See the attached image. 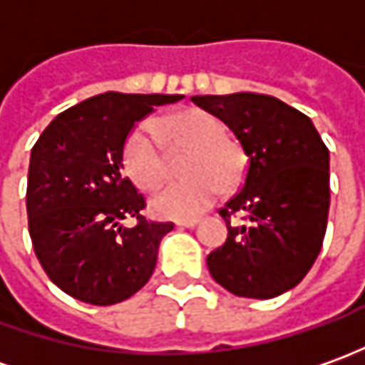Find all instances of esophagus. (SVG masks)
Segmentation results:
<instances>
[{"instance_id": "esophagus-1", "label": "esophagus", "mask_w": 365, "mask_h": 365, "mask_svg": "<svg viewBox=\"0 0 365 365\" xmlns=\"http://www.w3.org/2000/svg\"><path fill=\"white\" fill-rule=\"evenodd\" d=\"M197 219H185V221H177V227H185V229H190V227H195L197 225Z\"/></svg>"}]
</instances>
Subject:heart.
<instances>
[{"label": "heart", "instance_id": "b5f03b06", "mask_svg": "<svg viewBox=\"0 0 365 365\" xmlns=\"http://www.w3.org/2000/svg\"><path fill=\"white\" fill-rule=\"evenodd\" d=\"M163 132L173 148H192L185 163V180L165 187L150 200V209L166 219H190L205 212L245 175L243 146L227 134L225 122L202 108H187L163 120ZM122 166L132 182L144 190L158 188L166 178L163 140L150 122H140L126 136Z\"/></svg>", "mask_w": 365, "mask_h": 365}]
</instances>
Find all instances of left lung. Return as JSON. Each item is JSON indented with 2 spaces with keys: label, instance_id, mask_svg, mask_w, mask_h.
I'll return each mask as SVG.
<instances>
[{
  "label": "left lung",
  "instance_id": "1",
  "mask_svg": "<svg viewBox=\"0 0 365 365\" xmlns=\"http://www.w3.org/2000/svg\"><path fill=\"white\" fill-rule=\"evenodd\" d=\"M249 156L243 187L219 209L227 241L207 257L212 279L239 297L271 299L307 275L324 245L329 150L303 112L267 94L192 96ZM241 214L245 225H230Z\"/></svg>",
  "mask_w": 365,
  "mask_h": 365
}]
</instances>
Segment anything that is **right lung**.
Wrapping results in <instances>:
<instances>
[{"label":"right lung","mask_w":365,"mask_h":365,"mask_svg":"<svg viewBox=\"0 0 365 365\" xmlns=\"http://www.w3.org/2000/svg\"><path fill=\"white\" fill-rule=\"evenodd\" d=\"M185 96L106 92L63 110L31 148L28 225L41 269L63 293L114 305L143 289L173 222L148 221L122 173L126 136L156 106ZM134 218L128 230L119 225Z\"/></svg>","instance_id":"add662e5"}]
</instances>
